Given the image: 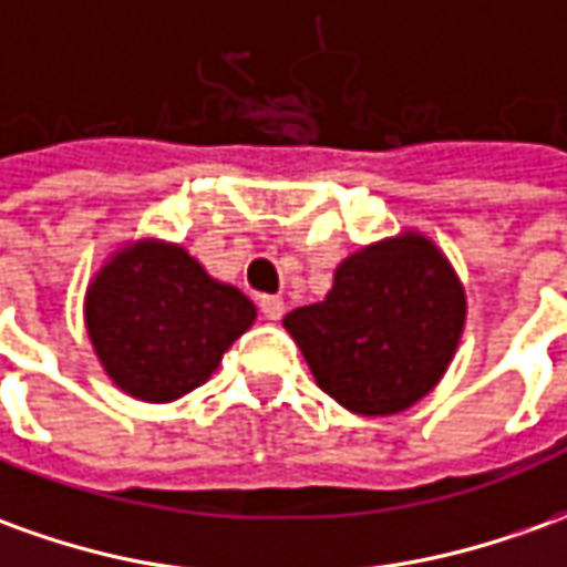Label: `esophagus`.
Returning a JSON list of instances; mask_svg holds the SVG:
<instances>
[{
  "label": "esophagus",
  "instance_id": "34e87169",
  "mask_svg": "<svg viewBox=\"0 0 567 567\" xmlns=\"http://www.w3.org/2000/svg\"><path fill=\"white\" fill-rule=\"evenodd\" d=\"M259 311L268 318V321H280V318H284V311H287V306H284V299H280V296H261Z\"/></svg>",
  "mask_w": 567,
  "mask_h": 567
}]
</instances>
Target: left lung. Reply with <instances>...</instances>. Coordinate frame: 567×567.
I'll list each match as a JSON object with an SVG mask.
<instances>
[{"instance_id":"1","label":"left lung","mask_w":567,"mask_h":567,"mask_svg":"<svg viewBox=\"0 0 567 567\" xmlns=\"http://www.w3.org/2000/svg\"><path fill=\"white\" fill-rule=\"evenodd\" d=\"M463 321L451 261L410 231L349 256L327 299L290 311L284 327L327 395L351 413L389 416L435 389Z\"/></svg>"}]
</instances>
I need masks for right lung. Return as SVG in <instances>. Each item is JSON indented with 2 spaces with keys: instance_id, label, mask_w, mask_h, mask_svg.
<instances>
[{
  "instance_id": "1",
  "label": "right lung",
  "mask_w": 567,
  "mask_h": 567,
  "mask_svg": "<svg viewBox=\"0 0 567 567\" xmlns=\"http://www.w3.org/2000/svg\"><path fill=\"white\" fill-rule=\"evenodd\" d=\"M256 321L244 292L218 284L182 246H126L85 292V327L123 392L175 401L213 377L221 354Z\"/></svg>"
}]
</instances>
